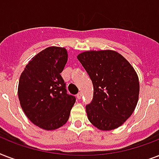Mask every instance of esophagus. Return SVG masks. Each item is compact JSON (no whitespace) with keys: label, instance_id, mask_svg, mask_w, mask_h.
Instances as JSON below:
<instances>
[{"label":"esophagus","instance_id":"esophagus-1","mask_svg":"<svg viewBox=\"0 0 159 159\" xmlns=\"http://www.w3.org/2000/svg\"><path fill=\"white\" fill-rule=\"evenodd\" d=\"M82 93L81 92H78V93H77V99H81V98H82Z\"/></svg>","mask_w":159,"mask_h":159}]
</instances>
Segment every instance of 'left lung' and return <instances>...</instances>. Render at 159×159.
Segmentation results:
<instances>
[{
    "label": "left lung",
    "mask_w": 159,
    "mask_h": 159,
    "mask_svg": "<svg viewBox=\"0 0 159 159\" xmlns=\"http://www.w3.org/2000/svg\"><path fill=\"white\" fill-rule=\"evenodd\" d=\"M92 80L93 99L86 106L88 120L101 130L117 129L133 114L139 82L132 65L116 51L90 50L77 55Z\"/></svg>",
    "instance_id": "obj_1"
}]
</instances>
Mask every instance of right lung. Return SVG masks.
<instances>
[{
  "instance_id": "1",
  "label": "right lung",
  "mask_w": 159,
  "mask_h": 159,
  "mask_svg": "<svg viewBox=\"0 0 159 159\" xmlns=\"http://www.w3.org/2000/svg\"><path fill=\"white\" fill-rule=\"evenodd\" d=\"M67 62L65 48L51 46L32 57L20 77L18 97L30 120L45 130L67 123L76 102L60 73Z\"/></svg>"
}]
</instances>
